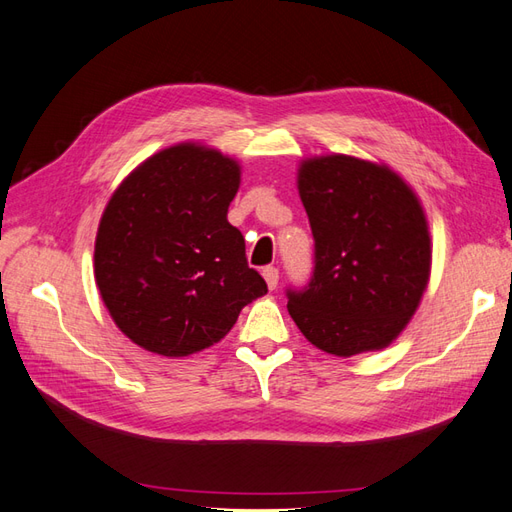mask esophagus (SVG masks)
Returning <instances> with one entry per match:
<instances>
[{
  "label": "esophagus",
  "instance_id": "obj_1",
  "mask_svg": "<svg viewBox=\"0 0 512 512\" xmlns=\"http://www.w3.org/2000/svg\"><path fill=\"white\" fill-rule=\"evenodd\" d=\"M264 279H266V283H268V288L275 290L277 285H279V268L266 266V268H264Z\"/></svg>",
  "mask_w": 512,
  "mask_h": 512
}]
</instances>
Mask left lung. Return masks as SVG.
Wrapping results in <instances>:
<instances>
[{
	"mask_svg": "<svg viewBox=\"0 0 512 512\" xmlns=\"http://www.w3.org/2000/svg\"><path fill=\"white\" fill-rule=\"evenodd\" d=\"M299 194L314 270L303 288L285 290L296 327L340 358L388 347L430 279V233L417 196L386 165L347 154L305 161Z\"/></svg>",
	"mask_w": 512,
	"mask_h": 512,
	"instance_id": "left-lung-1",
	"label": "left lung"
}]
</instances>
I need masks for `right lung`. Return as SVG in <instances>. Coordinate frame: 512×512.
<instances>
[{"mask_svg":"<svg viewBox=\"0 0 512 512\" xmlns=\"http://www.w3.org/2000/svg\"><path fill=\"white\" fill-rule=\"evenodd\" d=\"M237 187L233 159L181 144L141 163L111 196L95 237V283L139 347L168 358L207 349L268 292L227 220Z\"/></svg>","mask_w":512,"mask_h":512,"instance_id":"right-lung-1","label":"right lung"}]
</instances>
